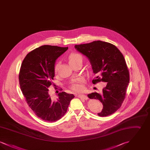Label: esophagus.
Masks as SVG:
<instances>
[{
    "instance_id": "1",
    "label": "esophagus",
    "mask_w": 150,
    "mask_h": 150,
    "mask_svg": "<svg viewBox=\"0 0 150 150\" xmlns=\"http://www.w3.org/2000/svg\"><path fill=\"white\" fill-rule=\"evenodd\" d=\"M76 97H78L79 98H82V99H84V100H88V97L86 95H84V94H76Z\"/></svg>"
}]
</instances>
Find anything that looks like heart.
Masks as SVG:
<instances>
[{"label": "heart", "mask_w": 150, "mask_h": 150, "mask_svg": "<svg viewBox=\"0 0 150 150\" xmlns=\"http://www.w3.org/2000/svg\"><path fill=\"white\" fill-rule=\"evenodd\" d=\"M83 58L81 55L76 53H72L69 56V62L70 64H73L78 62H83ZM58 70V64L54 66V70L55 73H57ZM83 81L81 79H78L71 85V88L75 92H81L84 90V86L83 85Z\"/></svg>", "instance_id": "obj_1"}]
</instances>
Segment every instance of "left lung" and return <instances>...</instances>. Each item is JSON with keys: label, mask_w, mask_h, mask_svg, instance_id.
Here are the masks:
<instances>
[{"label": "left lung", "mask_w": 150, "mask_h": 150, "mask_svg": "<svg viewBox=\"0 0 150 150\" xmlns=\"http://www.w3.org/2000/svg\"><path fill=\"white\" fill-rule=\"evenodd\" d=\"M75 48L89 59L97 75L93 84L106 83L102 93L93 92L88 97L102 103L103 109L98 116L112 114L121 107L129 83L128 69L122 54L114 45L100 40L75 45Z\"/></svg>", "instance_id": "obj_1"}]
</instances>
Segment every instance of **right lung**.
Returning a JSON list of instances; mask_svg holds the SVG:
<instances>
[{"label": "right lung", "mask_w": 150, "mask_h": 150, "mask_svg": "<svg viewBox=\"0 0 150 150\" xmlns=\"http://www.w3.org/2000/svg\"><path fill=\"white\" fill-rule=\"evenodd\" d=\"M68 50L45 45L29 53L22 63L19 83L22 94L30 108L43 120L54 122L60 119L66 112L72 94L62 92L57 100H51L48 88L53 85L56 60Z\"/></svg>", "instance_id": "obj_1"}]
</instances>
